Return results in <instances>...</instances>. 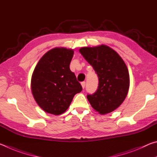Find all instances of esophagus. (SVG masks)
I'll list each match as a JSON object with an SVG mask.
<instances>
[{"label":"esophagus","instance_id":"1","mask_svg":"<svg viewBox=\"0 0 157 157\" xmlns=\"http://www.w3.org/2000/svg\"><path fill=\"white\" fill-rule=\"evenodd\" d=\"M81 85H82V88H83V89H84V87H85V86H86V82H82V83H81Z\"/></svg>","mask_w":157,"mask_h":157}]
</instances>
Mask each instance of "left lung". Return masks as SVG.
Segmentation results:
<instances>
[{
    "instance_id": "obj_1",
    "label": "left lung",
    "mask_w": 157,
    "mask_h": 157,
    "mask_svg": "<svg viewBox=\"0 0 157 157\" xmlns=\"http://www.w3.org/2000/svg\"><path fill=\"white\" fill-rule=\"evenodd\" d=\"M79 52L95 71L98 77L96 91L87 95L90 104L100 114L110 113L120 106L128 93L129 75L123 59L105 45L84 47Z\"/></svg>"
}]
</instances>
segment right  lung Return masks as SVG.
I'll return each instance as SVG.
<instances>
[{
	"mask_svg": "<svg viewBox=\"0 0 157 157\" xmlns=\"http://www.w3.org/2000/svg\"><path fill=\"white\" fill-rule=\"evenodd\" d=\"M73 50L56 48L39 61L31 79L34 100L42 109L53 115L65 112L82 87L70 70Z\"/></svg>",
	"mask_w": 157,
	"mask_h": 157,
	"instance_id": "obj_1",
	"label": "right lung"
}]
</instances>
